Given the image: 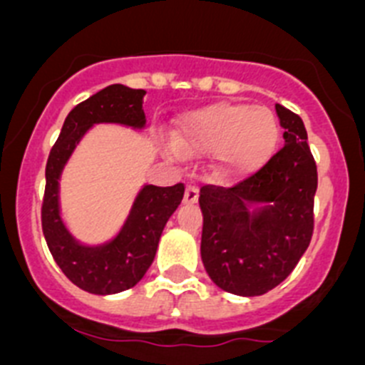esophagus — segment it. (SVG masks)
<instances>
[{
  "mask_svg": "<svg viewBox=\"0 0 365 365\" xmlns=\"http://www.w3.org/2000/svg\"><path fill=\"white\" fill-rule=\"evenodd\" d=\"M199 199V190L195 186L188 185L185 190V202L186 205H193V202H197Z\"/></svg>",
  "mask_w": 365,
  "mask_h": 365,
  "instance_id": "obj_1",
  "label": "esophagus"
}]
</instances>
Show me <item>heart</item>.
<instances>
[{
    "label": "heart",
    "instance_id": "1",
    "mask_svg": "<svg viewBox=\"0 0 365 365\" xmlns=\"http://www.w3.org/2000/svg\"><path fill=\"white\" fill-rule=\"evenodd\" d=\"M279 137L278 118L263 106L217 102L185 113L177 120L168 153L212 151L222 175H245L267 163Z\"/></svg>",
    "mask_w": 365,
    "mask_h": 365
}]
</instances>
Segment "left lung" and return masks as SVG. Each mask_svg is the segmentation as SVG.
Wrapping results in <instances>:
<instances>
[{"label": "left lung", "instance_id": "1", "mask_svg": "<svg viewBox=\"0 0 365 365\" xmlns=\"http://www.w3.org/2000/svg\"><path fill=\"white\" fill-rule=\"evenodd\" d=\"M285 146L232 188L202 186L201 259L212 282L235 296L278 287L311 243L318 188L303 120L276 104Z\"/></svg>", "mask_w": 365, "mask_h": 365}]
</instances>
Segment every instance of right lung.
<instances>
[{"instance_id":"1","label":"right lung","mask_w":365,"mask_h":365,"mask_svg":"<svg viewBox=\"0 0 365 365\" xmlns=\"http://www.w3.org/2000/svg\"><path fill=\"white\" fill-rule=\"evenodd\" d=\"M144 89L113 83L89 96L67 115L60 137L45 168V197L41 228L54 261L67 278L91 294L108 296L128 291L144 278L153 263L160 234L182 201L185 186L144 185L138 190L131 210L115 237L87 245L71 234L60 208V179L71 155L83 135L96 124H118L143 131Z\"/></svg>"}]
</instances>
